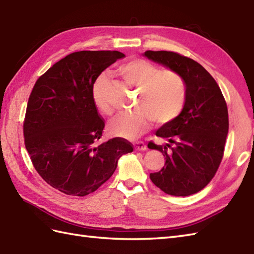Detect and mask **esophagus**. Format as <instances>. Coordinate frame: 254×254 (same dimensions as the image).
Returning a JSON list of instances; mask_svg holds the SVG:
<instances>
[{
    "instance_id": "1",
    "label": "esophagus",
    "mask_w": 254,
    "mask_h": 254,
    "mask_svg": "<svg viewBox=\"0 0 254 254\" xmlns=\"http://www.w3.org/2000/svg\"><path fill=\"white\" fill-rule=\"evenodd\" d=\"M133 146H134L135 151H145L146 150V145H145L144 142H142V141L134 142Z\"/></svg>"
}]
</instances>
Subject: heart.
I'll return each mask as SVG.
<instances>
[{"label":"heart","mask_w":254,"mask_h":254,"mask_svg":"<svg viewBox=\"0 0 254 254\" xmlns=\"http://www.w3.org/2000/svg\"><path fill=\"white\" fill-rule=\"evenodd\" d=\"M125 82L139 89L138 111L123 114L110 123L112 134L125 139L140 137L150 127L151 117L158 124L172 121L180 114L185 102V85L179 73L159 67L145 59H131L117 67ZM107 75L99 76L92 86V100L97 109L108 116L113 114L104 99Z\"/></svg>","instance_id":"b5f03b06"}]
</instances>
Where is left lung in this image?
<instances>
[{"label": "left lung", "instance_id": "left-lung-1", "mask_svg": "<svg viewBox=\"0 0 254 254\" xmlns=\"http://www.w3.org/2000/svg\"><path fill=\"white\" fill-rule=\"evenodd\" d=\"M143 56L180 74L185 84L181 113L155 133L168 143L147 145L166 159L163 169L150 178L168 195L195 194L212 180L223 157L228 133L225 99L214 78L195 60L166 51H147Z\"/></svg>", "mask_w": 254, "mask_h": 254}]
</instances>
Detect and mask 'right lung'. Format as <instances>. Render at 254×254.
I'll return each instance as SVG.
<instances>
[{"mask_svg":"<svg viewBox=\"0 0 254 254\" xmlns=\"http://www.w3.org/2000/svg\"><path fill=\"white\" fill-rule=\"evenodd\" d=\"M124 57L117 51L72 53L36 80L29 97L26 148L43 180L66 195L95 191L112 177L124 154L133 151L122 138L96 145L104 121L92 100V86Z\"/></svg>","mask_w":254,"mask_h":254,"instance_id":"obj_1","label":"right lung"}]
</instances>
